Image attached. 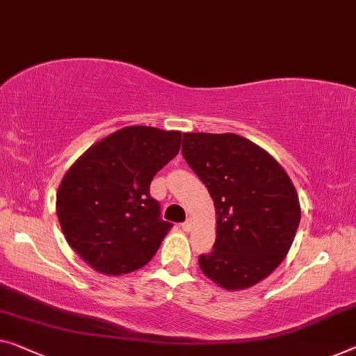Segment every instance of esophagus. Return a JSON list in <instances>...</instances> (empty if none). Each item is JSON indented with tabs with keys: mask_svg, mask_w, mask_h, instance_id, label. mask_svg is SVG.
<instances>
[{
	"mask_svg": "<svg viewBox=\"0 0 356 356\" xmlns=\"http://www.w3.org/2000/svg\"><path fill=\"white\" fill-rule=\"evenodd\" d=\"M181 227L184 229V231H186V232H189V231H191V229H193V221H191V220H188V221H184V222L181 224Z\"/></svg>",
	"mask_w": 356,
	"mask_h": 356,
	"instance_id": "34e87169",
	"label": "esophagus"
}]
</instances>
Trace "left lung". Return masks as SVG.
<instances>
[{
    "label": "left lung",
    "instance_id": "left-lung-1",
    "mask_svg": "<svg viewBox=\"0 0 356 356\" xmlns=\"http://www.w3.org/2000/svg\"><path fill=\"white\" fill-rule=\"evenodd\" d=\"M183 157L215 202L216 240L200 270L229 291L264 280L300 221L296 188L269 152L235 134H183Z\"/></svg>",
    "mask_w": 356,
    "mask_h": 356
}]
</instances>
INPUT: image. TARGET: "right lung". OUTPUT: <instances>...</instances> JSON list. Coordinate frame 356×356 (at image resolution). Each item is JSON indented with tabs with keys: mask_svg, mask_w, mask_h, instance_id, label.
<instances>
[{
	"mask_svg": "<svg viewBox=\"0 0 356 356\" xmlns=\"http://www.w3.org/2000/svg\"><path fill=\"white\" fill-rule=\"evenodd\" d=\"M181 146V132L130 125L92 145L57 191L67 242L92 269L124 275L146 266L172 224L149 194L154 175Z\"/></svg>",
	"mask_w": 356,
	"mask_h": 356,
	"instance_id": "right-lung-1",
	"label": "right lung"
}]
</instances>
